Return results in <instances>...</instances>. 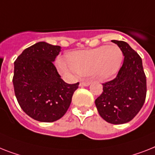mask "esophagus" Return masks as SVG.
<instances>
[{
  "label": "esophagus",
  "mask_w": 155,
  "mask_h": 155,
  "mask_svg": "<svg viewBox=\"0 0 155 155\" xmlns=\"http://www.w3.org/2000/svg\"><path fill=\"white\" fill-rule=\"evenodd\" d=\"M90 85V81H81L80 86H89Z\"/></svg>",
  "instance_id": "obj_1"
}]
</instances>
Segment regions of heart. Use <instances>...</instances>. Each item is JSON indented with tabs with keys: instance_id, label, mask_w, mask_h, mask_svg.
I'll return each mask as SVG.
<instances>
[{
	"instance_id": "obj_1",
	"label": "heart",
	"mask_w": 155,
	"mask_h": 155,
	"mask_svg": "<svg viewBox=\"0 0 155 155\" xmlns=\"http://www.w3.org/2000/svg\"><path fill=\"white\" fill-rule=\"evenodd\" d=\"M124 58L122 50L117 45H104L94 49L70 53L68 61L57 59L58 67L66 74L89 75L94 74L104 79L114 75L120 68Z\"/></svg>"
}]
</instances>
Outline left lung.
Returning a JSON list of instances; mask_svg holds the SVG:
<instances>
[{
  "label": "left lung",
  "instance_id": "1",
  "mask_svg": "<svg viewBox=\"0 0 155 155\" xmlns=\"http://www.w3.org/2000/svg\"><path fill=\"white\" fill-rule=\"evenodd\" d=\"M122 50L124 59L116 78L103 84V93L95 101L100 116L112 124L131 121L146 99L147 79L140 56L124 41L112 40Z\"/></svg>",
  "mask_w": 155,
  "mask_h": 155
}]
</instances>
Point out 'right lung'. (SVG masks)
I'll list each match as a JSON object with an SVG mask.
<instances>
[{
	"instance_id": "right-lung-1",
	"label": "right lung",
	"mask_w": 155,
	"mask_h": 155,
	"mask_svg": "<svg viewBox=\"0 0 155 155\" xmlns=\"http://www.w3.org/2000/svg\"><path fill=\"white\" fill-rule=\"evenodd\" d=\"M61 47L39 42L14 62L15 95L25 113L40 122H54L65 115L79 83L67 84L54 66Z\"/></svg>"
}]
</instances>
